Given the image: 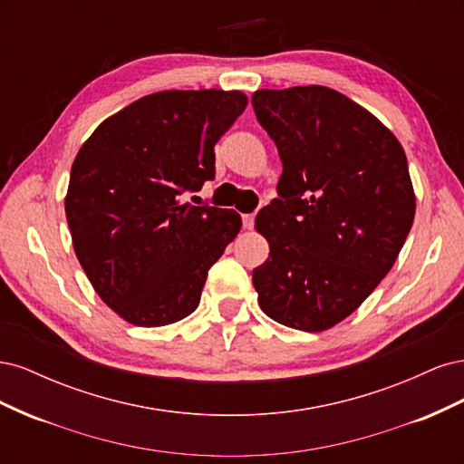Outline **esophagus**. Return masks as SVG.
Listing matches in <instances>:
<instances>
[{"label":"esophagus","instance_id":"34e87169","mask_svg":"<svg viewBox=\"0 0 464 464\" xmlns=\"http://www.w3.org/2000/svg\"><path fill=\"white\" fill-rule=\"evenodd\" d=\"M254 220H256V215H244V217H242L244 228H246V230H251V228H254Z\"/></svg>","mask_w":464,"mask_h":464}]
</instances>
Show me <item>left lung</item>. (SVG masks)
I'll use <instances>...</instances> for the list:
<instances>
[{
	"instance_id": "obj_1",
	"label": "left lung",
	"mask_w": 464,
	"mask_h": 464,
	"mask_svg": "<svg viewBox=\"0 0 464 464\" xmlns=\"http://www.w3.org/2000/svg\"><path fill=\"white\" fill-rule=\"evenodd\" d=\"M251 104L283 160L278 198L256 218L269 242L254 269L259 305L286 327L327 331L382 283L412 228L404 149L329 87L261 89Z\"/></svg>"
}]
</instances>
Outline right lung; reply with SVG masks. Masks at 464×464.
<instances>
[{
  "label": "right lung",
  "mask_w": 464,
  "mask_h": 464,
  "mask_svg": "<svg viewBox=\"0 0 464 464\" xmlns=\"http://www.w3.org/2000/svg\"><path fill=\"white\" fill-rule=\"evenodd\" d=\"M242 91H160L106 118L79 149L65 195L75 256L102 302L137 327L199 305L207 273L242 228L232 208L184 203L215 178V145Z\"/></svg>",
  "instance_id": "right-lung-1"
}]
</instances>
